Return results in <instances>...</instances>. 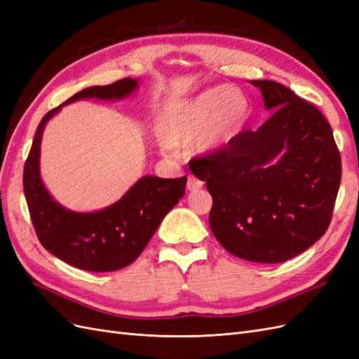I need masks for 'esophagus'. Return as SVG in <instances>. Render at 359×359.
Returning <instances> with one entry per match:
<instances>
[{
	"label": "esophagus",
	"instance_id": "esophagus-1",
	"mask_svg": "<svg viewBox=\"0 0 359 359\" xmlns=\"http://www.w3.org/2000/svg\"><path fill=\"white\" fill-rule=\"evenodd\" d=\"M203 182L201 180H198L194 175H189V180H187V189L190 191H194V190H199L202 189Z\"/></svg>",
	"mask_w": 359,
	"mask_h": 359
}]
</instances>
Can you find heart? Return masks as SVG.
<instances>
[{
	"mask_svg": "<svg viewBox=\"0 0 359 359\" xmlns=\"http://www.w3.org/2000/svg\"><path fill=\"white\" fill-rule=\"evenodd\" d=\"M248 102L236 86H217L172 103L160 121L161 148L196 144L199 153L220 149L238 135Z\"/></svg>",
	"mask_w": 359,
	"mask_h": 359,
	"instance_id": "b5f03b06",
	"label": "heart"
}]
</instances>
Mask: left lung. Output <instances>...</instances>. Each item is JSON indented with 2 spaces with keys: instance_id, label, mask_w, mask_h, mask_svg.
Wrapping results in <instances>:
<instances>
[{
  "instance_id": "left-lung-1",
  "label": "left lung",
  "mask_w": 359,
  "mask_h": 359,
  "mask_svg": "<svg viewBox=\"0 0 359 359\" xmlns=\"http://www.w3.org/2000/svg\"><path fill=\"white\" fill-rule=\"evenodd\" d=\"M273 112L190 165L212 196L210 226L231 255L280 264L327 232L341 181L332 128L316 106L273 81H250Z\"/></svg>"
}]
</instances>
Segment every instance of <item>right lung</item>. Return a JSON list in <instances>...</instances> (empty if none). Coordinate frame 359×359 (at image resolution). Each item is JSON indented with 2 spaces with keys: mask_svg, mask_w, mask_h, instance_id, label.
<instances>
[{
  "mask_svg": "<svg viewBox=\"0 0 359 359\" xmlns=\"http://www.w3.org/2000/svg\"><path fill=\"white\" fill-rule=\"evenodd\" d=\"M137 86V79L126 78L106 86H90L72 95L67 102L43 116L24 166V193L39 241L62 262L91 273H109L133 264L165 215L184 196L187 177L145 175L121 199L103 210L72 211L53 199L41 181L43 130L62 106L86 99L124 100Z\"/></svg>",
  "mask_w": 359,
  "mask_h": 359,
  "instance_id": "right-lung-1",
  "label": "right lung"
}]
</instances>
